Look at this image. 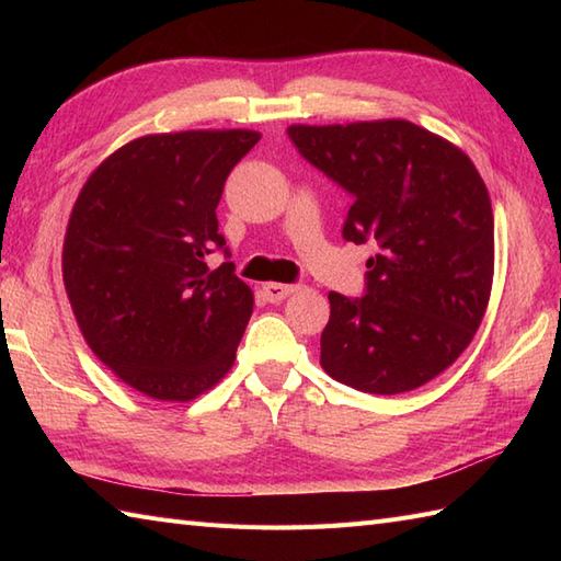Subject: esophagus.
I'll return each mask as SVG.
<instances>
[{
	"label": "esophagus",
	"mask_w": 561,
	"mask_h": 561,
	"mask_svg": "<svg viewBox=\"0 0 561 561\" xmlns=\"http://www.w3.org/2000/svg\"><path fill=\"white\" fill-rule=\"evenodd\" d=\"M299 291V284H279V282H270L262 287V294H265V299L272 304H279L287 299V296Z\"/></svg>",
	"instance_id": "obj_1"
}]
</instances>
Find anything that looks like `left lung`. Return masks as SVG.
<instances>
[{"label": "left lung", "mask_w": 561, "mask_h": 561, "mask_svg": "<svg viewBox=\"0 0 561 561\" xmlns=\"http://www.w3.org/2000/svg\"><path fill=\"white\" fill-rule=\"evenodd\" d=\"M301 157L352 195L342 226L371 243L359 299L330 291L320 366L371 396L424 386L478 332L494 274V214L472 161L408 121L291 125Z\"/></svg>", "instance_id": "left-lung-1"}]
</instances>
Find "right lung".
I'll use <instances>...</instances> for the list:
<instances>
[{"label": "right lung", "mask_w": 561, "mask_h": 561, "mask_svg": "<svg viewBox=\"0 0 561 561\" xmlns=\"http://www.w3.org/2000/svg\"><path fill=\"white\" fill-rule=\"evenodd\" d=\"M250 129H193L129 141L71 209L62 277L83 340L127 386L193 400L229 371L253 313L233 274L217 205ZM219 249L225 262L206 267Z\"/></svg>", "instance_id": "obj_1"}]
</instances>
